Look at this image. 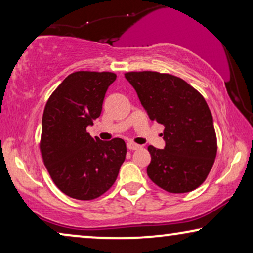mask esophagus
<instances>
[{"instance_id":"1","label":"esophagus","mask_w":253,"mask_h":253,"mask_svg":"<svg viewBox=\"0 0 253 253\" xmlns=\"http://www.w3.org/2000/svg\"><path fill=\"white\" fill-rule=\"evenodd\" d=\"M126 146H127V148H129L130 151H134V150H138V148H139L140 146L138 144H136V143H133V141H129V143L126 144Z\"/></svg>"}]
</instances>
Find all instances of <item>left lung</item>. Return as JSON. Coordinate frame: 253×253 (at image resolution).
Returning a JSON list of instances; mask_svg holds the SVG:
<instances>
[{
  "mask_svg": "<svg viewBox=\"0 0 253 253\" xmlns=\"http://www.w3.org/2000/svg\"><path fill=\"white\" fill-rule=\"evenodd\" d=\"M152 121L164 124L166 146L147 147V175L171 193L190 192L209 176L217 144L213 117L204 96L182 78L155 71L126 72Z\"/></svg>",
  "mask_w": 253,
  "mask_h": 253,
  "instance_id": "obj_1",
  "label": "left lung"
}]
</instances>
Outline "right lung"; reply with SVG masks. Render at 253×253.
<instances>
[{
	"mask_svg": "<svg viewBox=\"0 0 253 253\" xmlns=\"http://www.w3.org/2000/svg\"><path fill=\"white\" fill-rule=\"evenodd\" d=\"M115 79L114 72H74L44 107L41 155L55 185L71 198L92 200L103 195L126 160L123 139L103 141L86 131L101 114L105 94Z\"/></svg>",
	"mask_w": 253,
	"mask_h": 253,
	"instance_id": "obj_1",
	"label": "right lung"
}]
</instances>
